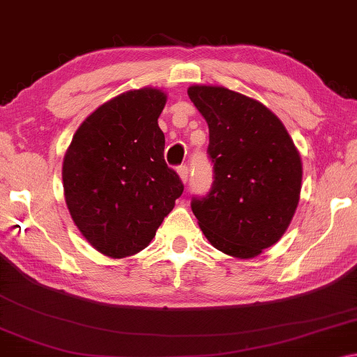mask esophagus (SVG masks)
Wrapping results in <instances>:
<instances>
[{
    "mask_svg": "<svg viewBox=\"0 0 357 357\" xmlns=\"http://www.w3.org/2000/svg\"><path fill=\"white\" fill-rule=\"evenodd\" d=\"M177 172H178V175H180V180H182L183 183L188 182V167H186V166H180V167L177 169Z\"/></svg>",
    "mask_w": 357,
    "mask_h": 357,
    "instance_id": "34e87169",
    "label": "esophagus"
}]
</instances>
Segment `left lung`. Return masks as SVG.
Returning <instances> with one entry per match:
<instances>
[{
	"instance_id": "8db88e82",
	"label": "left lung",
	"mask_w": 357,
	"mask_h": 357,
	"mask_svg": "<svg viewBox=\"0 0 357 357\" xmlns=\"http://www.w3.org/2000/svg\"><path fill=\"white\" fill-rule=\"evenodd\" d=\"M209 126L213 183L191 211L223 254L252 259L276 244L298 206L301 160L276 114L255 98L222 86L188 87Z\"/></svg>"
}]
</instances>
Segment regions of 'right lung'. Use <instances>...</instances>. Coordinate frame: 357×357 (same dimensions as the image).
Instances as JSON below:
<instances>
[{"instance_id":"right-lung-1","label":"right lung","mask_w":357,"mask_h":357,"mask_svg":"<svg viewBox=\"0 0 357 357\" xmlns=\"http://www.w3.org/2000/svg\"><path fill=\"white\" fill-rule=\"evenodd\" d=\"M167 96L128 91L98 107L73 135L63 158V193L87 243L112 259L145 249L183 193L164 161L158 118Z\"/></svg>"}]
</instances>
